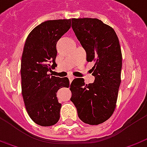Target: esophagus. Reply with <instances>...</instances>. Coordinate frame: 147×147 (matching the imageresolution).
<instances>
[{
  "instance_id": "obj_1",
  "label": "esophagus",
  "mask_w": 147,
  "mask_h": 147,
  "mask_svg": "<svg viewBox=\"0 0 147 147\" xmlns=\"http://www.w3.org/2000/svg\"><path fill=\"white\" fill-rule=\"evenodd\" d=\"M68 79H69V81L71 82V81L74 80V76H68Z\"/></svg>"
}]
</instances>
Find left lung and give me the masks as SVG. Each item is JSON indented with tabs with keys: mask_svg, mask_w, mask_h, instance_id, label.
Wrapping results in <instances>:
<instances>
[{
	"mask_svg": "<svg viewBox=\"0 0 147 147\" xmlns=\"http://www.w3.org/2000/svg\"><path fill=\"white\" fill-rule=\"evenodd\" d=\"M71 28L87 52V61L95 82L85 84L82 78L70 85L71 101L78 116L85 123L98 125L112 115L116 107L121 83L122 52L112 28L96 18H73Z\"/></svg>",
	"mask_w": 147,
	"mask_h": 147,
	"instance_id": "obj_1",
	"label": "left lung"
}]
</instances>
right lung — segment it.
I'll use <instances>...</instances> for the list:
<instances>
[{"label": "right lung", "instance_id": "obj_1", "mask_svg": "<svg viewBox=\"0 0 147 147\" xmlns=\"http://www.w3.org/2000/svg\"><path fill=\"white\" fill-rule=\"evenodd\" d=\"M71 19L47 20L34 28L24 47L20 75L25 108L32 120L49 127L59 121L61 103L56 92L69 87V80L52 76L57 64L56 43L71 28Z\"/></svg>", "mask_w": 147, "mask_h": 147}]
</instances>
